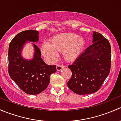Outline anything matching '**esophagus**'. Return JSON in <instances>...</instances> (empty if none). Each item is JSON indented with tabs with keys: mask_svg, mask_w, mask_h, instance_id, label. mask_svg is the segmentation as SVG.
I'll return each mask as SVG.
<instances>
[{
	"mask_svg": "<svg viewBox=\"0 0 121 121\" xmlns=\"http://www.w3.org/2000/svg\"><path fill=\"white\" fill-rule=\"evenodd\" d=\"M64 68V66L63 65H56V70L57 71H60V70H62L63 68Z\"/></svg>",
	"mask_w": 121,
	"mask_h": 121,
	"instance_id": "34e87169",
	"label": "esophagus"
}]
</instances>
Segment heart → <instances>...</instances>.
<instances>
[{
	"label": "heart",
	"mask_w": 121,
	"mask_h": 121,
	"mask_svg": "<svg viewBox=\"0 0 121 121\" xmlns=\"http://www.w3.org/2000/svg\"><path fill=\"white\" fill-rule=\"evenodd\" d=\"M85 45L86 40L83 37L73 33H62L52 37L49 44H42L41 51L44 56L50 59L56 56V51L62 52L64 59L70 61L79 56Z\"/></svg>",
	"instance_id": "1"
}]
</instances>
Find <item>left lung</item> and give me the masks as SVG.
I'll return each mask as SVG.
<instances>
[{"mask_svg":"<svg viewBox=\"0 0 121 121\" xmlns=\"http://www.w3.org/2000/svg\"><path fill=\"white\" fill-rule=\"evenodd\" d=\"M93 44L68 66L72 71L68 87L80 95L97 91L110 72V43L96 31L93 32Z\"/></svg>","mask_w":121,"mask_h":121,"instance_id":"left-lung-1","label":"left lung"}]
</instances>
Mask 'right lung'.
<instances>
[{"label": "right lung", "instance_id": "obj_1", "mask_svg": "<svg viewBox=\"0 0 121 121\" xmlns=\"http://www.w3.org/2000/svg\"><path fill=\"white\" fill-rule=\"evenodd\" d=\"M39 33L34 30L17 34L9 47L8 72L11 79L24 93L31 95L39 94L50 82L51 74L56 72V65H48L41 58V53L33 43L35 54L33 59L27 60L21 56V51L27 41L37 42Z\"/></svg>", "mask_w": 121, "mask_h": 121}]
</instances>
